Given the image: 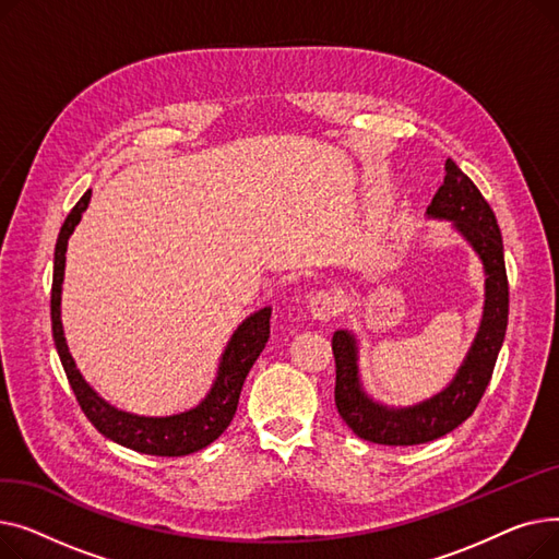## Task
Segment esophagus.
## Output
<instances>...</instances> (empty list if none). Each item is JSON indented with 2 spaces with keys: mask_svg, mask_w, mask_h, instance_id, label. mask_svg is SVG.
I'll use <instances>...</instances> for the list:
<instances>
[{
  "mask_svg": "<svg viewBox=\"0 0 559 559\" xmlns=\"http://www.w3.org/2000/svg\"><path fill=\"white\" fill-rule=\"evenodd\" d=\"M308 308H310V312H312L314 319L329 321V319H333V317L340 314V310H342V299L335 295L333 289H319V292H314V295L310 297Z\"/></svg>",
  "mask_w": 559,
  "mask_h": 559,
  "instance_id": "1",
  "label": "esophagus"
}]
</instances>
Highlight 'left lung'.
Segmentation results:
<instances>
[{
    "mask_svg": "<svg viewBox=\"0 0 559 559\" xmlns=\"http://www.w3.org/2000/svg\"><path fill=\"white\" fill-rule=\"evenodd\" d=\"M444 183L432 197L426 215L449 219L474 247L485 270V308L480 329L455 378L439 394L407 407L373 401L358 371V340L350 331H335V405L340 417L360 439L385 447H415L455 430L474 415L503 346L508 329L510 287L506 274L503 240L496 215L474 181L449 158Z\"/></svg>",
    "mask_w": 559,
    "mask_h": 559,
    "instance_id": "1",
    "label": "left lung"
}]
</instances>
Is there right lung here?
Here are the masks:
<instances>
[{
	"instance_id": "right-lung-1",
	"label": "right lung",
	"mask_w": 559,
	"mask_h": 559,
	"mask_svg": "<svg viewBox=\"0 0 559 559\" xmlns=\"http://www.w3.org/2000/svg\"><path fill=\"white\" fill-rule=\"evenodd\" d=\"M93 190H87L79 203L68 215L61 226L53 251V283H51V333L53 344L58 350V358L63 362L66 376L74 390V396L83 409V415L91 419V424L112 442L122 444L131 451L144 455H160V457H181L197 453L213 444L215 439L228 428L233 421L235 409H238L240 392L245 385V378L258 356L262 354L264 344L270 340V317L272 308H260L258 312L249 314L238 326L224 348L217 378L205 394V399L186 413L169 415V417H140L117 409L115 405L106 403L76 369L70 348L63 333L61 321V292H63V276H66V251L68 240L74 233L81 215L85 213L87 203H91Z\"/></svg>"
}]
</instances>
